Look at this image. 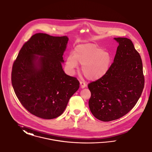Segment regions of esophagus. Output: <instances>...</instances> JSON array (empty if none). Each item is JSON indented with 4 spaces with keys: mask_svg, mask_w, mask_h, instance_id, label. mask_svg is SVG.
<instances>
[{
    "mask_svg": "<svg viewBox=\"0 0 152 152\" xmlns=\"http://www.w3.org/2000/svg\"><path fill=\"white\" fill-rule=\"evenodd\" d=\"M80 87H81V88H84V87H86V84L84 82L80 81Z\"/></svg>",
    "mask_w": 152,
    "mask_h": 152,
    "instance_id": "obj_1",
    "label": "esophagus"
}]
</instances>
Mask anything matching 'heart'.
Wrapping results in <instances>:
<instances>
[{
	"label": "heart",
	"mask_w": 152,
	"mask_h": 152,
	"mask_svg": "<svg viewBox=\"0 0 152 152\" xmlns=\"http://www.w3.org/2000/svg\"><path fill=\"white\" fill-rule=\"evenodd\" d=\"M77 64L82 66V73L91 81L97 80L105 76L111 64L110 54L93 43L77 46L74 54H69L66 65L71 73L74 72Z\"/></svg>",
	"instance_id": "obj_1"
}]
</instances>
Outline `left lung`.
Masks as SVG:
<instances>
[{
	"label": "left lung",
	"mask_w": 152,
	"mask_h": 152,
	"mask_svg": "<svg viewBox=\"0 0 152 152\" xmlns=\"http://www.w3.org/2000/svg\"><path fill=\"white\" fill-rule=\"evenodd\" d=\"M114 39L119 45L113 62L105 76L88 84L90 109L102 121L128 113L140 99L145 84L142 59L132 41L126 37Z\"/></svg>",
	"instance_id": "1"
}]
</instances>
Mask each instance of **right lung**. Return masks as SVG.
Returning <instances> with one entry per match:
<instances>
[{"instance_id": "1", "label": "right lung", "mask_w": 152, "mask_h": 152, "mask_svg": "<svg viewBox=\"0 0 152 152\" xmlns=\"http://www.w3.org/2000/svg\"><path fill=\"white\" fill-rule=\"evenodd\" d=\"M68 41L65 36L36 34L23 44L13 63L14 92L21 105L37 117L53 119L61 115L80 87L77 78L62 69Z\"/></svg>"}]
</instances>
